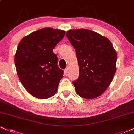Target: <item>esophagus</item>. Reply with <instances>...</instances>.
<instances>
[{"label": "esophagus", "mask_w": 134, "mask_h": 134, "mask_svg": "<svg viewBox=\"0 0 134 134\" xmlns=\"http://www.w3.org/2000/svg\"><path fill=\"white\" fill-rule=\"evenodd\" d=\"M64 73H65L66 75H68V68H66L64 70Z\"/></svg>", "instance_id": "34e87169"}]
</instances>
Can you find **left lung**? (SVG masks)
<instances>
[{"mask_svg": "<svg viewBox=\"0 0 134 134\" xmlns=\"http://www.w3.org/2000/svg\"><path fill=\"white\" fill-rule=\"evenodd\" d=\"M74 47L80 75L72 82L76 92L87 99L99 97L106 90L116 71L117 53L109 39L90 30L67 31Z\"/></svg>", "mask_w": 134, "mask_h": 134, "instance_id": "obj_1", "label": "left lung"}]
</instances>
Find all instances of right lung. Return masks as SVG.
I'll return each mask as SVG.
<instances>
[{
  "mask_svg": "<svg viewBox=\"0 0 134 134\" xmlns=\"http://www.w3.org/2000/svg\"><path fill=\"white\" fill-rule=\"evenodd\" d=\"M65 34L62 30L44 28L23 38L18 44L15 55L18 76L25 90L38 99L53 96L63 77L53 49Z\"/></svg>",
  "mask_w": 134,
  "mask_h": 134,
  "instance_id": "obj_1",
  "label": "right lung"
}]
</instances>
